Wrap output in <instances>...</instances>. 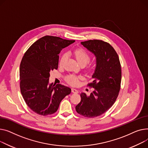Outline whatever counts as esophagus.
I'll return each instance as SVG.
<instances>
[{
	"label": "esophagus",
	"instance_id": "obj_1",
	"mask_svg": "<svg viewBox=\"0 0 148 148\" xmlns=\"http://www.w3.org/2000/svg\"><path fill=\"white\" fill-rule=\"evenodd\" d=\"M72 92L73 93H75V94H76V93H78V91L75 88H72Z\"/></svg>",
	"mask_w": 148,
	"mask_h": 148
}]
</instances>
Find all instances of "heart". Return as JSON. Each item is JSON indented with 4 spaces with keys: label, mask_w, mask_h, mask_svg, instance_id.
<instances>
[{
    "label": "heart",
    "mask_w": 148,
    "mask_h": 148,
    "mask_svg": "<svg viewBox=\"0 0 148 148\" xmlns=\"http://www.w3.org/2000/svg\"><path fill=\"white\" fill-rule=\"evenodd\" d=\"M74 56L77 60V62L79 64H83L86 65V64H88L90 62V59H91L90 55L83 49H76L74 52ZM66 58H67V54H64L60 58V64L62 65L65 62ZM78 79H79V77H76L75 76H72V75L68 76L66 77L67 82L72 85H77Z\"/></svg>",
    "instance_id": "obj_1"
}]
</instances>
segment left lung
<instances>
[{
    "label": "left lung",
    "instance_id": "8db88e82",
    "mask_svg": "<svg viewBox=\"0 0 148 148\" xmlns=\"http://www.w3.org/2000/svg\"><path fill=\"white\" fill-rule=\"evenodd\" d=\"M96 58V66L88 85L94 88L90 95L81 94V100L75 107L78 114L87 118L100 116L115 102L120 90L121 67L115 50L101 40L81 42Z\"/></svg>",
    "mask_w": 148,
    "mask_h": 148
}]
</instances>
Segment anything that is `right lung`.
<instances>
[{
	"label": "right lung",
	"instance_id": "add662e5",
	"mask_svg": "<svg viewBox=\"0 0 148 148\" xmlns=\"http://www.w3.org/2000/svg\"><path fill=\"white\" fill-rule=\"evenodd\" d=\"M75 42L59 37L45 36L34 42L24 54L20 64V90L27 106L36 114L55 113L71 89L49 83L50 72L58 69V54Z\"/></svg>",
	"mask_w": 148,
	"mask_h": 148
}]
</instances>
